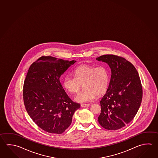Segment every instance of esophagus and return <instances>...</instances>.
<instances>
[{"label":"esophagus","mask_w":158,"mask_h":158,"mask_svg":"<svg viewBox=\"0 0 158 158\" xmlns=\"http://www.w3.org/2000/svg\"><path fill=\"white\" fill-rule=\"evenodd\" d=\"M90 105V104H81V106L83 108H85L86 106H89Z\"/></svg>","instance_id":"1"}]
</instances>
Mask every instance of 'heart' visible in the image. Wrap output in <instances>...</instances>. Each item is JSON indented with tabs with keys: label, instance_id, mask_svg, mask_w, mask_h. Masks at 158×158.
<instances>
[{
	"label": "heart",
	"instance_id": "1",
	"mask_svg": "<svg viewBox=\"0 0 158 158\" xmlns=\"http://www.w3.org/2000/svg\"><path fill=\"white\" fill-rule=\"evenodd\" d=\"M73 74L74 78L69 75L64 77L63 85L67 91L74 94L79 92L83 84L84 89L74 98L77 102H91L95 95L102 96L108 90L110 75L106 67L83 64L76 67Z\"/></svg>",
	"mask_w": 158,
	"mask_h": 158
}]
</instances>
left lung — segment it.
I'll use <instances>...</instances> for the list:
<instances>
[{"mask_svg": "<svg viewBox=\"0 0 158 158\" xmlns=\"http://www.w3.org/2000/svg\"><path fill=\"white\" fill-rule=\"evenodd\" d=\"M96 59L107 63L111 72L108 90L100 102L98 122L107 130H118L129 123L140 108L141 81L135 68L122 56L107 54Z\"/></svg>", "mask_w": 158, "mask_h": 158, "instance_id": "8db88e82", "label": "left lung"}]
</instances>
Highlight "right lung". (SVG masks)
<instances>
[{
	"mask_svg": "<svg viewBox=\"0 0 158 158\" xmlns=\"http://www.w3.org/2000/svg\"><path fill=\"white\" fill-rule=\"evenodd\" d=\"M75 62L43 56L28 70L23 86L25 109L33 122L48 133L64 132L80 108L70 99L59 80Z\"/></svg>",
	"mask_w": 158,
	"mask_h": 158,
	"instance_id": "right-lung-1",
	"label": "right lung"
}]
</instances>
